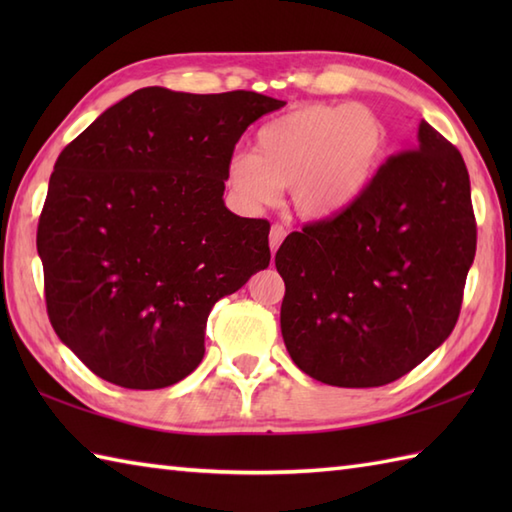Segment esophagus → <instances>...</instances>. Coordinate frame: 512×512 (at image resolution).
Segmentation results:
<instances>
[{
  "instance_id": "esophagus-1",
  "label": "esophagus",
  "mask_w": 512,
  "mask_h": 512,
  "mask_svg": "<svg viewBox=\"0 0 512 512\" xmlns=\"http://www.w3.org/2000/svg\"><path fill=\"white\" fill-rule=\"evenodd\" d=\"M288 235V228L284 226V224H273L270 226V248L273 250H277L279 248V244L284 242V237Z\"/></svg>"
}]
</instances>
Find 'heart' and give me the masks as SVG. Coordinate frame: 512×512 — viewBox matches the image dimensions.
Returning <instances> with one entry per match:
<instances>
[{"mask_svg":"<svg viewBox=\"0 0 512 512\" xmlns=\"http://www.w3.org/2000/svg\"><path fill=\"white\" fill-rule=\"evenodd\" d=\"M383 118L356 103H306L257 129L253 154L237 151L226 165L235 200L257 209L288 187L303 217L321 220L352 206L385 158Z\"/></svg>","mask_w":512,"mask_h":512,"instance_id":"b5f03b06","label":"heart"}]
</instances>
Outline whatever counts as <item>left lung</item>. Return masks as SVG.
<instances>
[{
  "mask_svg": "<svg viewBox=\"0 0 512 512\" xmlns=\"http://www.w3.org/2000/svg\"><path fill=\"white\" fill-rule=\"evenodd\" d=\"M475 244L462 154L422 121L352 206L279 246L290 358L325 385L394 383L449 339Z\"/></svg>",
  "mask_w": 512,
  "mask_h": 512,
  "instance_id": "8db88e82",
  "label": "left lung"
}]
</instances>
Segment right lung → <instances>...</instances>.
<instances>
[{"label":"right lung","instance_id":"add662e5","mask_svg":"<svg viewBox=\"0 0 512 512\" xmlns=\"http://www.w3.org/2000/svg\"><path fill=\"white\" fill-rule=\"evenodd\" d=\"M235 90L143 88L65 147L37 226L54 332L107 383L176 385L217 299L268 268V220L224 206L246 127L284 107Z\"/></svg>","mask_w":512,"mask_h":512}]
</instances>
